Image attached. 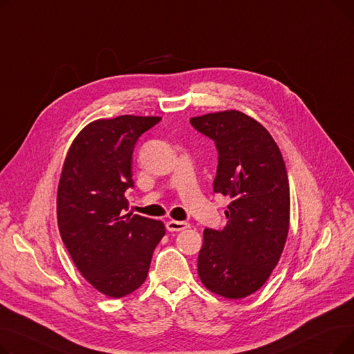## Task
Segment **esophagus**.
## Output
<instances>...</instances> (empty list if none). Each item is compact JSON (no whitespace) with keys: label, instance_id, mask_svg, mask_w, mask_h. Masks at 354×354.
Masks as SVG:
<instances>
[{"label":"esophagus","instance_id":"obj_1","mask_svg":"<svg viewBox=\"0 0 354 354\" xmlns=\"http://www.w3.org/2000/svg\"><path fill=\"white\" fill-rule=\"evenodd\" d=\"M188 222H183V221H169L166 222V228L167 231L171 232H176V231H183L185 228H188Z\"/></svg>","mask_w":354,"mask_h":354}]
</instances>
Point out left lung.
<instances>
[{"label": "left lung", "mask_w": 354, "mask_h": 354, "mask_svg": "<svg viewBox=\"0 0 354 354\" xmlns=\"http://www.w3.org/2000/svg\"><path fill=\"white\" fill-rule=\"evenodd\" d=\"M218 149L214 192L231 203L224 230L203 231L198 275L211 292L239 300L261 288L278 264L290 230V187L283 155L268 130L238 110L191 118Z\"/></svg>", "instance_id": "obj_1"}]
</instances>
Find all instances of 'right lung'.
<instances>
[{
    "label": "right lung",
    "mask_w": 354,
    "mask_h": 354,
    "mask_svg": "<svg viewBox=\"0 0 354 354\" xmlns=\"http://www.w3.org/2000/svg\"><path fill=\"white\" fill-rule=\"evenodd\" d=\"M159 116L97 119L74 138L57 189L63 243L84 280L120 299L146 280L152 254L165 235L162 221L124 214L133 187L132 155L139 136Z\"/></svg>",
    "instance_id": "add662e5"
}]
</instances>
